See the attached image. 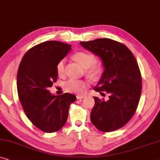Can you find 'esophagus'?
I'll list each match as a JSON object with an SVG mask.
<instances>
[{
    "label": "esophagus",
    "mask_w": 160,
    "mask_h": 160,
    "mask_svg": "<svg viewBox=\"0 0 160 160\" xmlns=\"http://www.w3.org/2000/svg\"><path fill=\"white\" fill-rule=\"evenodd\" d=\"M85 98V95H76V98H77L78 100L83 99V98Z\"/></svg>",
    "instance_id": "34e87169"
}]
</instances>
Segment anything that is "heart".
<instances>
[{
  "instance_id": "1",
  "label": "heart",
  "mask_w": 160,
  "mask_h": 160,
  "mask_svg": "<svg viewBox=\"0 0 160 160\" xmlns=\"http://www.w3.org/2000/svg\"><path fill=\"white\" fill-rule=\"evenodd\" d=\"M74 60L86 68V72L92 77H97L102 73V66L100 62L96 61L94 54L87 52H78L74 54ZM57 72L59 75H62L65 72V60L59 61L57 65ZM88 86L87 82L82 80H78L75 78H71L65 82L64 88L70 92L82 94L86 90Z\"/></svg>"
}]
</instances>
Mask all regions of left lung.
I'll list each match as a JSON object with an SVG mask.
<instances>
[{
	"label": "left lung",
	"mask_w": 160,
	"mask_h": 160,
	"mask_svg": "<svg viewBox=\"0 0 160 160\" xmlns=\"http://www.w3.org/2000/svg\"><path fill=\"white\" fill-rule=\"evenodd\" d=\"M84 49L101 59L104 71L95 91L108 94V100L93 97L95 103L90 119L102 132L122 128L131 119L138 105L142 79L138 65L130 49L110 38L80 42Z\"/></svg>",
	"instance_id": "1"
}]
</instances>
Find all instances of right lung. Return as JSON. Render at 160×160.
<instances>
[{"instance_id":"right-lung-1","label":"right lung","mask_w":160,"mask_h":160,"mask_svg":"<svg viewBox=\"0 0 160 160\" xmlns=\"http://www.w3.org/2000/svg\"><path fill=\"white\" fill-rule=\"evenodd\" d=\"M71 50L70 44L45 41L28 50L19 66L17 84L22 106L30 121L43 132L60 130L76 99L72 94L54 95L49 90L58 79L57 65Z\"/></svg>"}]
</instances>
